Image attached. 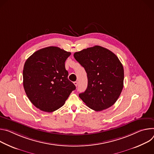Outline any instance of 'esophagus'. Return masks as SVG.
Listing matches in <instances>:
<instances>
[{
  "label": "esophagus",
  "instance_id": "1",
  "mask_svg": "<svg viewBox=\"0 0 154 154\" xmlns=\"http://www.w3.org/2000/svg\"><path fill=\"white\" fill-rule=\"evenodd\" d=\"M73 83H74V84L75 85V86H78V82H77V81H75V82H74Z\"/></svg>",
  "mask_w": 154,
  "mask_h": 154
}]
</instances>
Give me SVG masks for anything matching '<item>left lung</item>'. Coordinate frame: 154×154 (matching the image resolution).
Listing matches in <instances>:
<instances>
[{"mask_svg":"<svg viewBox=\"0 0 154 154\" xmlns=\"http://www.w3.org/2000/svg\"><path fill=\"white\" fill-rule=\"evenodd\" d=\"M87 73L88 88L79 94L91 109L100 111L112 106L123 87V65L115 54L100 46L82 49L74 54Z\"/></svg>","mask_w":154,"mask_h":154,"instance_id":"1","label":"left lung"}]
</instances>
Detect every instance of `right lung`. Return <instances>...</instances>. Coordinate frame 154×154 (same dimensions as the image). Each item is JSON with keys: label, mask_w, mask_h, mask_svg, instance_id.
I'll list each match as a JSON object with an SVG mask.
<instances>
[{"label": "right lung", "mask_w": 154, "mask_h": 154, "mask_svg": "<svg viewBox=\"0 0 154 154\" xmlns=\"http://www.w3.org/2000/svg\"><path fill=\"white\" fill-rule=\"evenodd\" d=\"M71 53L56 46L37 51L26 61L23 86L26 94L36 108L51 112L62 107L75 90L68 79L65 62Z\"/></svg>", "instance_id": "obj_1"}]
</instances>
